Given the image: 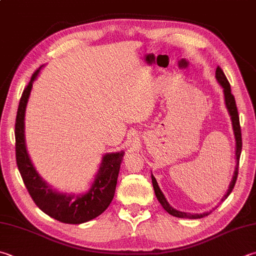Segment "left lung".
<instances>
[{"mask_svg": "<svg viewBox=\"0 0 256 256\" xmlns=\"http://www.w3.org/2000/svg\"><path fill=\"white\" fill-rule=\"evenodd\" d=\"M215 78H216L218 82L223 88L225 106H226L230 116H231L234 138H235V156H236V165H235V171L233 174L232 181H231V183H230V186L228 188L226 193L224 194V196L221 200V201H225V200L228 198V195L231 194V192L233 191L235 182H236V178H238L240 156H241V151H242V134H241V126H240V118H238V113L236 103H235V98L233 96V94L231 93V85H230L226 76H225L224 72L222 71V68L220 66H218L216 71H215ZM151 176H152V183H153L155 195H156V198L158 200V202L161 203L163 208L168 214H171V215H173V216L180 218H202L204 216H208V215L212 212V211H210V212H205L202 214H191V213H185L182 211H178V210H175L174 208L171 206V205H170L168 200L165 198L163 192L161 191V188H160L158 184L156 182V178L153 176V174L151 175Z\"/></svg>", "mask_w": 256, "mask_h": 256, "instance_id": "8db88e82", "label": "left lung"}]
</instances>
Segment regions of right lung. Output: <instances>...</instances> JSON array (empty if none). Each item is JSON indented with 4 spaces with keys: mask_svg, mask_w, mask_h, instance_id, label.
I'll use <instances>...</instances> for the list:
<instances>
[{
    "mask_svg": "<svg viewBox=\"0 0 256 256\" xmlns=\"http://www.w3.org/2000/svg\"><path fill=\"white\" fill-rule=\"evenodd\" d=\"M42 66L34 72L20 100L15 122V153L23 182L38 208L48 216L66 224H82L101 215L112 202L124 151L106 153L88 192L68 194L48 185L35 170L25 145V111L33 83Z\"/></svg>",
    "mask_w": 256,
    "mask_h": 256,
    "instance_id": "1",
    "label": "right lung"
}]
</instances>
